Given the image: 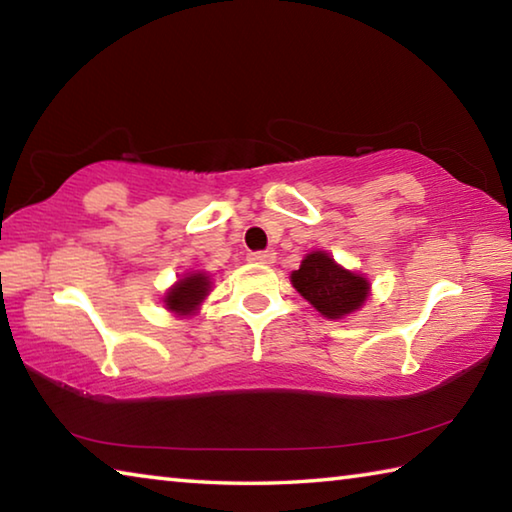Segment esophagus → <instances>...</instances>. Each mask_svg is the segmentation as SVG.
Wrapping results in <instances>:
<instances>
[{"label": "esophagus", "instance_id": "esophagus-1", "mask_svg": "<svg viewBox=\"0 0 512 512\" xmlns=\"http://www.w3.org/2000/svg\"><path fill=\"white\" fill-rule=\"evenodd\" d=\"M248 259L255 264H273L275 253L273 250H257V253H250Z\"/></svg>", "mask_w": 512, "mask_h": 512}]
</instances>
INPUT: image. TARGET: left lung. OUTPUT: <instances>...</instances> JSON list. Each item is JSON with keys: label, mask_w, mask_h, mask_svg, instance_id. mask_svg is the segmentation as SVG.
<instances>
[{"label": "left lung", "mask_w": 512, "mask_h": 512, "mask_svg": "<svg viewBox=\"0 0 512 512\" xmlns=\"http://www.w3.org/2000/svg\"><path fill=\"white\" fill-rule=\"evenodd\" d=\"M293 287L327 318L352 314L368 298L366 277L345 271L327 253L307 255L298 271L291 273Z\"/></svg>", "instance_id": "obj_1"}]
</instances>
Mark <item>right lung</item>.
<instances>
[{"label":"right lung","instance_id":"obj_1","mask_svg":"<svg viewBox=\"0 0 512 512\" xmlns=\"http://www.w3.org/2000/svg\"><path fill=\"white\" fill-rule=\"evenodd\" d=\"M210 291V280L203 273H192L180 280L176 287L169 289L164 302H167V309L176 311V314H192V311L201 305V300Z\"/></svg>","mask_w":512,"mask_h":512}]
</instances>
